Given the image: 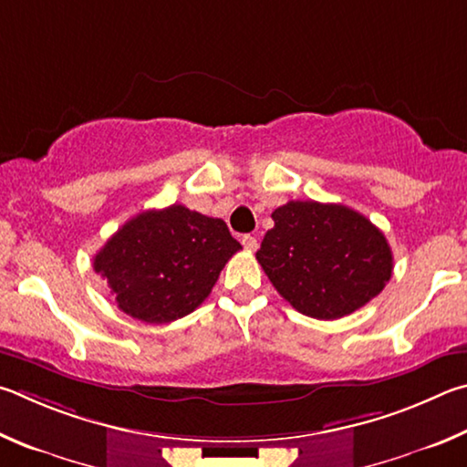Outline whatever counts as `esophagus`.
I'll return each instance as SVG.
<instances>
[{
	"label": "esophagus",
	"mask_w": 467,
	"mask_h": 467,
	"mask_svg": "<svg viewBox=\"0 0 467 467\" xmlns=\"http://www.w3.org/2000/svg\"><path fill=\"white\" fill-rule=\"evenodd\" d=\"M242 244H244V248H246L248 252H256V248H258V240L254 238V235H244Z\"/></svg>",
	"instance_id": "obj_1"
}]
</instances>
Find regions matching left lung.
Segmentation results:
<instances>
[{
	"mask_svg": "<svg viewBox=\"0 0 467 467\" xmlns=\"http://www.w3.org/2000/svg\"><path fill=\"white\" fill-rule=\"evenodd\" d=\"M256 260L283 299L316 320H338L379 296L394 271L378 227L345 204L289 201L273 211Z\"/></svg>",
	"mask_w": 467,
	"mask_h": 467,
	"instance_id": "left-lung-1",
	"label": "left lung"
}]
</instances>
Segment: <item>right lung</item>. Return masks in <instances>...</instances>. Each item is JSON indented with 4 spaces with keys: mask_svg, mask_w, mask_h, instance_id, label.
<instances>
[{
    "mask_svg": "<svg viewBox=\"0 0 467 467\" xmlns=\"http://www.w3.org/2000/svg\"><path fill=\"white\" fill-rule=\"evenodd\" d=\"M238 250L223 219L171 204L129 219L94 256V271L127 316L168 324L209 297Z\"/></svg>",
    "mask_w": 467,
    "mask_h": 467,
    "instance_id": "add662e5",
    "label": "right lung"
}]
</instances>
